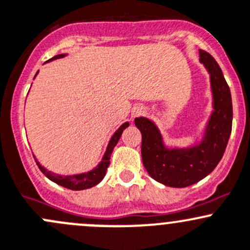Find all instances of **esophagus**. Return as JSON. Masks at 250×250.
I'll list each match as a JSON object with an SVG mask.
<instances>
[{"mask_svg":"<svg viewBox=\"0 0 250 250\" xmlns=\"http://www.w3.org/2000/svg\"><path fill=\"white\" fill-rule=\"evenodd\" d=\"M144 113V108L142 106H137L132 109V115L133 117H140Z\"/></svg>","mask_w":250,"mask_h":250,"instance_id":"1","label":"esophagus"}]
</instances>
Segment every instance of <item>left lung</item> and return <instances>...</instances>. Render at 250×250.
Segmentation results:
<instances>
[{"mask_svg": "<svg viewBox=\"0 0 250 250\" xmlns=\"http://www.w3.org/2000/svg\"><path fill=\"white\" fill-rule=\"evenodd\" d=\"M200 61L210 76L213 94L212 115L202 142L190 148L168 149L153 122L136 118L142 133V160L149 176L167 187L185 188L207 177L225 153L232 128V101L230 87L221 68L210 54L200 50Z\"/></svg>", "mask_w": 250, "mask_h": 250, "instance_id": "left-lung-1", "label": "left lung"}]
</instances>
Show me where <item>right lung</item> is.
Masks as SVG:
<instances>
[{"mask_svg":"<svg viewBox=\"0 0 250 250\" xmlns=\"http://www.w3.org/2000/svg\"><path fill=\"white\" fill-rule=\"evenodd\" d=\"M63 56H65V54H60V55L54 56V58H51L50 60H48V61L63 58ZM127 126H128V123H124V124H123L117 131H115V133L113 135V137L110 138L109 143H108L107 150H106V153H104V159H102L101 163L97 165V166L95 167L92 171L86 172V173L73 174V176H60V174H55V173H53V172L47 171V169H45L44 167L41 166V164L35 159L36 164H37V166L40 167V169L43 172V174H44L47 178L50 179V181H53L54 183H56V184L61 185V187H65V188H67V189H71V190L89 189V188H92V187H95L96 184H99V183L104 179V177L106 176L107 168H108V166H109V163H110L109 159H110V155H112V153H113V149H114V146H117L118 141H119L120 137H122L123 131H124Z\"/></svg>","mask_w":250,"mask_h":250,"instance_id":"right-lung-1","label":"right lung"}]
</instances>
